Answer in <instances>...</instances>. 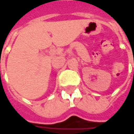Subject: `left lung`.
I'll return each instance as SVG.
<instances>
[{
	"label": "left lung",
	"mask_w": 134,
	"mask_h": 134,
	"mask_svg": "<svg viewBox=\"0 0 134 134\" xmlns=\"http://www.w3.org/2000/svg\"><path fill=\"white\" fill-rule=\"evenodd\" d=\"M133 73H134V72H133Z\"/></svg>",
	"instance_id": "1"
}]
</instances>
